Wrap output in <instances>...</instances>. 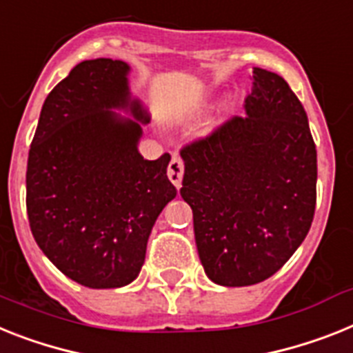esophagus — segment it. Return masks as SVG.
<instances>
[{"instance_id": "obj_1", "label": "esophagus", "mask_w": 353, "mask_h": 353, "mask_svg": "<svg viewBox=\"0 0 353 353\" xmlns=\"http://www.w3.org/2000/svg\"><path fill=\"white\" fill-rule=\"evenodd\" d=\"M183 172H185V165H183L181 158L174 156V158L170 159V163H168V179H170L172 185L176 186V188L181 186Z\"/></svg>"}]
</instances>
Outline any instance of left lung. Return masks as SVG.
Here are the masks:
<instances>
[{
	"instance_id": "1",
	"label": "left lung",
	"mask_w": 353,
	"mask_h": 353,
	"mask_svg": "<svg viewBox=\"0 0 353 353\" xmlns=\"http://www.w3.org/2000/svg\"><path fill=\"white\" fill-rule=\"evenodd\" d=\"M245 117L181 149V197L212 282H263L291 259L316 210L318 159L303 105L282 77L254 68Z\"/></svg>"
}]
</instances>
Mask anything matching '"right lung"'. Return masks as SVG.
Here are the masks:
<instances>
[{
    "instance_id": "1",
    "label": "right lung",
    "mask_w": 353,
    "mask_h": 353,
    "mask_svg": "<svg viewBox=\"0 0 353 353\" xmlns=\"http://www.w3.org/2000/svg\"><path fill=\"white\" fill-rule=\"evenodd\" d=\"M129 71L112 59L77 64L44 100L28 152L32 235L59 271L90 289L140 274L154 222L177 194L170 154L149 161L138 152L149 114L131 97Z\"/></svg>"
}]
</instances>
